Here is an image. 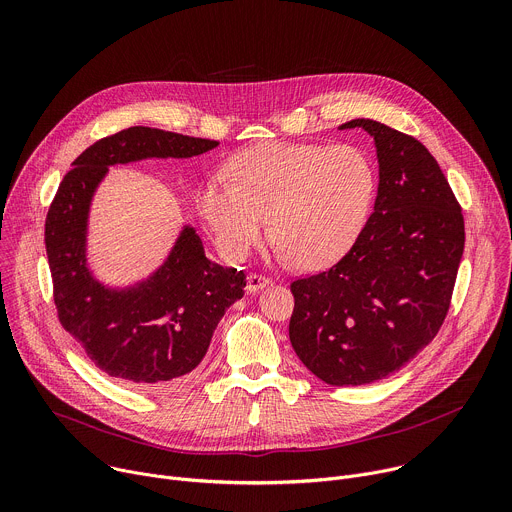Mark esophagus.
I'll list each match as a JSON object with an SVG mask.
<instances>
[{
  "instance_id": "obj_1",
  "label": "esophagus",
  "mask_w": 512,
  "mask_h": 512,
  "mask_svg": "<svg viewBox=\"0 0 512 512\" xmlns=\"http://www.w3.org/2000/svg\"><path fill=\"white\" fill-rule=\"evenodd\" d=\"M269 283H271L269 277L259 275V273H251V275L247 277V291H249V294H257L259 289H263V287L269 285Z\"/></svg>"
}]
</instances>
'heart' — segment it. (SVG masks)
I'll list each match as a JSON object with an SVG mask.
<instances>
[{
    "mask_svg": "<svg viewBox=\"0 0 512 512\" xmlns=\"http://www.w3.org/2000/svg\"><path fill=\"white\" fill-rule=\"evenodd\" d=\"M221 178L196 192V210L216 247L233 261L261 241L265 218L275 255L302 269L340 259L369 221L377 170L358 145H255L235 156Z\"/></svg>",
    "mask_w": 512,
    "mask_h": 512,
    "instance_id": "b5f03b06",
    "label": "heart"
}]
</instances>
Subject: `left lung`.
<instances>
[{
  "instance_id": "left-lung-1",
  "label": "left lung",
  "mask_w": 512,
  "mask_h": 512,
  "mask_svg": "<svg viewBox=\"0 0 512 512\" xmlns=\"http://www.w3.org/2000/svg\"><path fill=\"white\" fill-rule=\"evenodd\" d=\"M352 127L375 139V210L336 265L291 283V346L334 387L385 379L435 338L464 253L462 208L425 145L373 119Z\"/></svg>"
}]
</instances>
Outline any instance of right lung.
I'll return each mask as SVG.
<instances>
[{
    "mask_svg": "<svg viewBox=\"0 0 512 512\" xmlns=\"http://www.w3.org/2000/svg\"><path fill=\"white\" fill-rule=\"evenodd\" d=\"M218 141L129 127L87 148L62 178L46 216V255L62 328L97 367L141 391L180 385L204 358L216 324L243 298L245 273L212 263L186 225L166 261L129 287H107L87 263L93 196L115 164L192 158Z\"/></svg>",
    "mask_w": 512,
    "mask_h": 512,
    "instance_id": "add662e5",
    "label": "right lung"
}]
</instances>
